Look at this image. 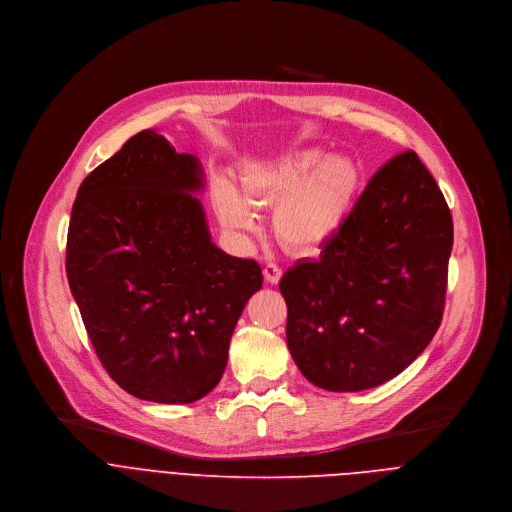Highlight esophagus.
<instances>
[{
    "instance_id": "esophagus-1",
    "label": "esophagus",
    "mask_w": 512,
    "mask_h": 512,
    "mask_svg": "<svg viewBox=\"0 0 512 512\" xmlns=\"http://www.w3.org/2000/svg\"><path fill=\"white\" fill-rule=\"evenodd\" d=\"M263 275H265V281H267V283H279L283 271H281V267L269 263V265L263 267Z\"/></svg>"
}]
</instances>
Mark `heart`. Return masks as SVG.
Wrapping results in <instances>:
<instances>
[{
    "label": "heart",
    "mask_w": 512,
    "mask_h": 512,
    "mask_svg": "<svg viewBox=\"0 0 512 512\" xmlns=\"http://www.w3.org/2000/svg\"><path fill=\"white\" fill-rule=\"evenodd\" d=\"M360 174L344 156L298 150L281 160L253 162L239 178V192L227 182L214 188V208L223 227L255 233L253 208H273V231L294 253H316L344 225L356 200Z\"/></svg>",
    "instance_id": "obj_1"
}]
</instances>
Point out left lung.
Listing matches in <instances>:
<instances>
[{
    "label": "left lung",
    "mask_w": 512,
    "mask_h": 512,
    "mask_svg": "<svg viewBox=\"0 0 512 512\" xmlns=\"http://www.w3.org/2000/svg\"><path fill=\"white\" fill-rule=\"evenodd\" d=\"M454 223L415 152L389 160L318 259L279 281L287 348L320 389H373L405 371L442 324Z\"/></svg>",
    "instance_id": "left-lung-1"
}]
</instances>
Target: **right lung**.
I'll return each instance as SVG.
<instances>
[{"label":"right lung","instance_id":"1","mask_svg":"<svg viewBox=\"0 0 512 512\" xmlns=\"http://www.w3.org/2000/svg\"><path fill=\"white\" fill-rule=\"evenodd\" d=\"M204 174L143 129L97 166L72 204L66 277L109 377L154 403H192L221 381L233 330L263 285L255 259L210 241Z\"/></svg>","mask_w":512,"mask_h":512}]
</instances>
